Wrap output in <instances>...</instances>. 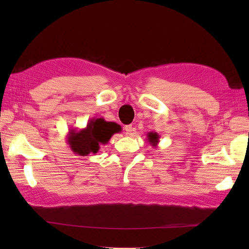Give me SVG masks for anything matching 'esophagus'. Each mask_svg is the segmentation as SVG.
I'll return each instance as SVG.
<instances>
[{
  "mask_svg": "<svg viewBox=\"0 0 249 249\" xmlns=\"http://www.w3.org/2000/svg\"><path fill=\"white\" fill-rule=\"evenodd\" d=\"M125 131H126V135L131 136L136 131V128L134 127V126H131V125H126L125 126Z\"/></svg>",
  "mask_w": 249,
  "mask_h": 249,
  "instance_id": "34e87169",
  "label": "esophagus"
}]
</instances>
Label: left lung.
Segmentation results:
<instances>
[{"instance_id": "8db88e82", "label": "left lung", "mask_w": 249, "mask_h": 249, "mask_svg": "<svg viewBox=\"0 0 249 249\" xmlns=\"http://www.w3.org/2000/svg\"><path fill=\"white\" fill-rule=\"evenodd\" d=\"M147 140H149L150 144L152 146H156L158 144V142H160V136H158L157 133H147Z\"/></svg>"}]
</instances>
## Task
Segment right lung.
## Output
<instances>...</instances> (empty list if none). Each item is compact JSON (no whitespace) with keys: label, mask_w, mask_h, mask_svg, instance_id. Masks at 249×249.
I'll list each match as a JSON object with an SVG mask.
<instances>
[{"label":"right lung","mask_w":249,"mask_h":249,"mask_svg":"<svg viewBox=\"0 0 249 249\" xmlns=\"http://www.w3.org/2000/svg\"><path fill=\"white\" fill-rule=\"evenodd\" d=\"M118 131L113 122H107L103 118H93L84 128L68 131L67 144L73 154L78 156L96 154L102 145L107 144L111 137Z\"/></svg>","instance_id":"obj_1"}]
</instances>
